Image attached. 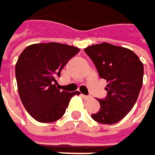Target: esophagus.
Returning a JSON list of instances; mask_svg holds the SVG:
<instances>
[{
  "mask_svg": "<svg viewBox=\"0 0 155 155\" xmlns=\"http://www.w3.org/2000/svg\"><path fill=\"white\" fill-rule=\"evenodd\" d=\"M81 96L83 97L84 100H89V99H91V96H89V95H84V94H81Z\"/></svg>",
  "mask_w": 155,
  "mask_h": 155,
  "instance_id": "obj_1",
  "label": "esophagus"
}]
</instances>
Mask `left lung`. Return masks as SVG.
Here are the masks:
<instances>
[{
	"instance_id": "1",
	"label": "left lung",
	"mask_w": 155,
	"mask_h": 155,
	"mask_svg": "<svg viewBox=\"0 0 155 155\" xmlns=\"http://www.w3.org/2000/svg\"><path fill=\"white\" fill-rule=\"evenodd\" d=\"M84 52L94 61L101 78L107 80V97L98 99L100 110L92 114L94 121L114 124L135 105L143 84L144 66L131 50L103 42L89 46Z\"/></svg>"
}]
</instances>
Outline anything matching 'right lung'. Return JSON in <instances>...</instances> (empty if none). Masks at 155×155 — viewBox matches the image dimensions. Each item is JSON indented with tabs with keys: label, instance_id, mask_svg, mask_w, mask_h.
Segmentation results:
<instances>
[{
	"label": "right lung",
	"instance_id": "1",
	"mask_svg": "<svg viewBox=\"0 0 155 155\" xmlns=\"http://www.w3.org/2000/svg\"><path fill=\"white\" fill-rule=\"evenodd\" d=\"M79 48L56 42L28 46L16 63V78L21 101L39 123H52L64 115L72 97L56 86L57 77Z\"/></svg>",
	"mask_w": 155,
	"mask_h": 155
}]
</instances>
